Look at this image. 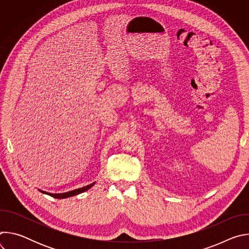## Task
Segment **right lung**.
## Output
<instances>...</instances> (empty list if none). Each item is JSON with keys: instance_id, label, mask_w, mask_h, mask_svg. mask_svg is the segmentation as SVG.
<instances>
[{"instance_id": "add662e5", "label": "right lung", "mask_w": 249, "mask_h": 249, "mask_svg": "<svg viewBox=\"0 0 249 249\" xmlns=\"http://www.w3.org/2000/svg\"><path fill=\"white\" fill-rule=\"evenodd\" d=\"M95 184V182H92L91 184L89 185H87V186H84L82 188H78V189H75V190H72V191H69V192H65V193H58V194H53V193H49V192H46V191H42L40 189H38L41 193L43 194H47L51 197H54V198H57V199H64V198H68V197H72V196H75V195H78V194H81L87 190H89V188H91L93 185Z\"/></svg>"}]
</instances>
